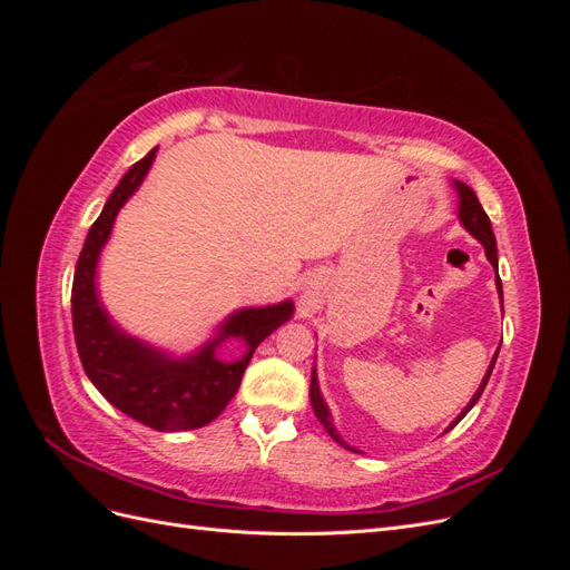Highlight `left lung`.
<instances>
[{
	"label": "left lung",
	"instance_id": "8db88e82",
	"mask_svg": "<svg viewBox=\"0 0 570 570\" xmlns=\"http://www.w3.org/2000/svg\"><path fill=\"white\" fill-rule=\"evenodd\" d=\"M452 185H454V189H456V197H459V209H456L459 223H461V226L478 239V243H480L482 247H485L488 262H490V264H492V268H494V285H497V292H499V304H502V312H504V292H502V281H499V273H497V266H499V262H497V239H494V233H492V226H490V218H488L485 209H482V206H480V202H478L475 193H473V189H471L469 185L461 183V180H452ZM499 344H502V342H499ZM497 354H499V350L494 352V356H492V361H490V366H488L485 375H482V381H480L478 390H475V392H473V396H471V402L461 409L459 416L450 423V428H446V430H452V428H454V425L465 416V413H469V411L473 409V404L480 400V394H482V390H485V385H488V381H490V375H492ZM308 396H312L314 413H316V419L321 421V425L327 430V435H331L337 444H342L344 450H352V452L361 454L358 450H354L352 444H347V440H344V438L340 435L337 425L333 423V413H331V409H327V404H325V400H323L321 385H318L316 364H314V368H312V387H308ZM446 430H444V433H446Z\"/></svg>",
	"mask_w": 570,
	"mask_h": 570
}]
</instances>
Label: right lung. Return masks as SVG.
I'll use <instances>...</instances> for the list:
<instances>
[{
    "label": "right lung",
    "instance_id": "right-lung-1",
    "mask_svg": "<svg viewBox=\"0 0 570 570\" xmlns=\"http://www.w3.org/2000/svg\"><path fill=\"white\" fill-rule=\"evenodd\" d=\"M157 151L159 147H154L126 170L92 223L78 256L71 308L78 354L92 385L130 419L159 433H178L212 423L228 406L254 350L295 316V302L237 308L214 327L209 340L187 354L135 337L114 321L99 297V256L114 233L118 212L145 183ZM230 338L240 344V354L220 360L217 350Z\"/></svg>",
    "mask_w": 570,
    "mask_h": 570
}]
</instances>
